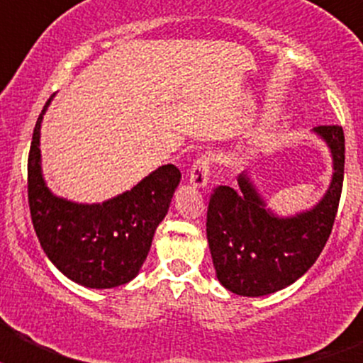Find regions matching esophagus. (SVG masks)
I'll list each match as a JSON object with an SVG mask.
<instances>
[{
	"label": "esophagus",
	"mask_w": 363,
	"mask_h": 363,
	"mask_svg": "<svg viewBox=\"0 0 363 363\" xmlns=\"http://www.w3.org/2000/svg\"><path fill=\"white\" fill-rule=\"evenodd\" d=\"M209 169L211 165L207 158H198L196 162H194V165H192L191 169V178H189L192 187H196V189L207 187V182H209Z\"/></svg>",
	"instance_id": "esophagus-1"
}]
</instances>
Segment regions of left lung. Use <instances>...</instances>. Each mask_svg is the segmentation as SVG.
I'll return each mask as SVG.
<instances>
[{
  "label": "left lung",
  "mask_w": 363,
  "mask_h": 363,
  "mask_svg": "<svg viewBox=\"0 0 363 363\" xmlns=\"http://www.w3.org/2000/svg\"><path fill=\"white\" fill-rule=\"evenodd\" d=\"M329 149L331 182L313 207L278 214L267 205L251 172L238 189L220 185L207 211V242L216 278L240 296H267L289 287L318 259L333 230L344 184L345 138L338 125L314 127Z\"/></svg>",
  "instance_id": "1"
}]
</instances>
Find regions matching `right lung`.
<instances>
[{"label":"right lung","instance_id":"right-lung-1","mask_svg":"<svg viewBox=\"0 0 363 363\" xmlns=\"http://www.w3.org/2000/svg\"><path fill=\"white\" fill-rule=\"evenodd\" d=\"M34 127L28 154V205L45 255L69 280L89 289H112L140 274L156 227L165 218L182 172L172 163L158 167L121 194L96 203L57 196L41 169V123Z\"/></svg>","mask_w":363,"mask_h":363}]
</instances>
